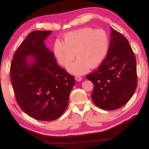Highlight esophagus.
I'll list each match as a JSON object with an SVG mask.
<instances>
[{
    "label": "esophagus",
    "instance_id": "1",
    "mask_svg": "<svg viewBox=\"0 0 149 149\" xmlns=\"http://www.w3.org/2000/svg\"><path fill=\"white\" fill-rule=\"evenodd\" d=\"M82 79V78L80 76H76L75 77V80H76L77 81H81V80Z\"/></svg>",
    "mask_w": 149,
    "mask_h": 149
}]
</instances>
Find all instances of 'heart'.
I'll list each match as a JSON object with an SVG mask.
<instances>
[{
  "label": "heart",
  "instance_id": "heart-1",
  "mask_svg": "<svg viewBox=\"0 0 149 149\" xmlns=\"http://www.w3.org/2000/svg\"><path fill=\"white\" fill-rule=\"evenodd\" d=\"M64 41L55 40L54 54L63 67L69 65L76 55L78 58L68 67V71L74 74H84L90 67H98L106 57L109 45L108 35L104 30L90 27L67 33Z\"/></svg>",
  "mask_w": 149,
  "mask_h": 149
}]
</instances>
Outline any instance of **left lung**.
I'll list each match as a JSON object with an SVG mask.
<instances>
[{
	"label": "left lung",
	"instance_id": "left-lung-1",
	"mask_svg": "<svg viewBox=\"0 0 149 149\" xmlns=\"http://www.w3.org/2000/svg\"><path fill=\"white\" fill-rule=\"evenodd\" d=\"M107 55L86 78L93 82L95 105L106 111L119 109L131 98L137 86L135 55L125 36L111 27Z\"/></svg>",
	"mask_w": 149,
	"mask_h": 149
}]
</instances>
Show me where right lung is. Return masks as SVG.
Returning <instances> with one entry per match:
<instances>
[{
  "instance_id": "right-lung-1",
  "label": "right lung",
  "mask_w": 149,
  "mask_h": 149,
  "mask_svg": "<svg viewBox=\"0 0 149 149\" xmlns=\"http://www.w3.org/2000/svg\"><path fill=\"white\" fill-rule=\"evenodd\" d=\"M51 31L29 33L14 54L11 82L20 108L31 117L51 121L67 108L74 77L59 67L44 41ZM34 57L29 62L28 57Z\"/></svg>"
}]
</instances>
